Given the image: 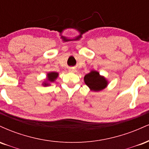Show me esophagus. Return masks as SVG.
<instances>
[{
  "mask_svg": "<svg viewBox=\"0 0 149 149\" xmlns=\"http://www.w3.org/2000/svg\"><path fill=\"white\" fill-rule=\"evenodd\" d=\"M69 71H73V72H74V71H76V69H73V68H70Z\"/></svg>",
  "mask_w": 149,
  "mask_h": 149,
  "instance_id": "obj_1",
  "label": "esophagus"
}]
</instances>
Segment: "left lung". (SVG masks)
<instances>
[{
  "instance_id": "left-lung-1",
  "label": "left lung",
  "mask_w": 149,
  "mask_h": 149,
  "mask_svg": "<svg viewBox=\"0 0 149 149\" xmlns=\"http://www.w3.org/2000/svg\"><path fill=\"white\" fill-rule=\"evenodd\" d=\"M85 83L92 91H100L107 87V81L97 71H92L84 77Z\"/></svg>"
}]
</instances>
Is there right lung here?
<instances>
[{
	"instance_id": "right-lung-1",
	"label": "right lung",
	"mask_w": 149,
	"mask_h": 149,
	"mask_svg": "<svg viewBox=\"0 0 149 149\" xmlns=\"http://www.w3.org/2000/svg\"><path fill=\"white\" fill-rule=\"evenodd\" d=\"M57 77H58L57 73H56V72L49 73L48 74H47V80H48L49 82H54ZM43 85H45V86H47V85H49V83H45L43 84Z\"/></svg>"
}]
</instances>
